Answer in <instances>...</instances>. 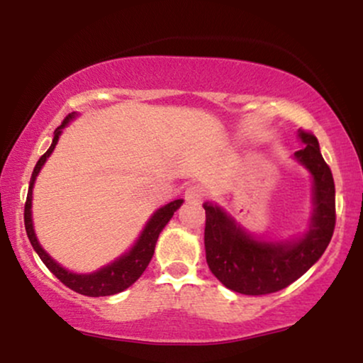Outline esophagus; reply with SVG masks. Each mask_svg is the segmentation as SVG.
<instances>
[{
  "label": "esophagus",
  "mask_w": 363,
  "mask_h": 363,
  "mask_svg": "<svg viewBox=\"0 0 363 363\" xmlns=\"http://www.w3.org/2000/svg\"><path fill=\"white\" fill-rule=\"evenodd\" d=\"M186 199L187 201H193V203H199V201H203V199H205V196H206V191H205V187H201V186H198V184H194V186H189L186 189Z\"/></svg>",
  "instance_id": "esophagus-1"
}]
</instances>
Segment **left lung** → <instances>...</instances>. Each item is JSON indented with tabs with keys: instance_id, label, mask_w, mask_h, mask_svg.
I'll use <instances>...</instances> for the list:
<instances>
[{
	"instance_id": "obj_1",
	"label": "left lung",
	"mask_w": 363,
	"mask_h": 363,
	"mask_svg": "<svg viewBox=\"0 0 363 363\" xmlns=\"http://www.w3.org/2000/svg\"><path fill=\"white\" fill-rule=\"evenodd\" d=\"M306 148L295 157L314 176V216L311 230L297 242H261L245 235L216 206L205 205V249L211 273L227 289L244 295L283 290L302 277L326 251L336 223L335 181L320 155L318 138L298 129Z\"/></svg>"
}]
</instances>
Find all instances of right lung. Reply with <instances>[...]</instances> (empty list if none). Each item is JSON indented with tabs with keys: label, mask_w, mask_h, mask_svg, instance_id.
<instances>
[{
	"label": "right lung",
	"mask_w": 363,
	"mask_h": 363,
	"mask_svg": "<svg viewBox=\"0 0 363 363\" xmlns=\"http://www.w3.org/2000/svg\"><path fill=\"white\" fill-rule=\"evenodd\" d=\"M72 119V114L66 116L65 121L61 123V126L56 128L54 131V140L52 145L49 147L48 152L44 153L43 157L39 158V162L35 164L34 172H32L30 177V186H28L27 193V201H25V210H23V222H25V230H27L28 240H30L32 247L35 249V252L39 254V257L43 262L49 268L54 277L60 280L62 285H66L68 289L73 291H78V294L86 295V297H107V295L119 294V291L126 290L128 286H131L138 278L143 274L145 269H147L148 262L152 261L153 252H155V244L158 235H160L162 228L167 225V222L172 218L174 211L177 210L179 206L182 205V199H176V201H170L169 205L155 211V215L150 218V222L145 227L143 234H141L140 240L136 242L135 247L131 249L128 254H124L123 257H119L118 261L111 262L106 268L99 269V272L91 274H77L68 272V269L61 268L56 261L51 259L48 252L40 247V244L37 242L34 227H32V215H30V206H32V187H34V181L39 174L40 167L44 165V162L48 160V157L51 155V152L56 147L57 138L61 135V128H65V124Z\"/></svg>",
	"instance_id": "1"
}]
</instances>
